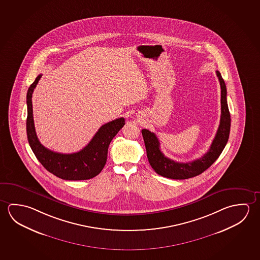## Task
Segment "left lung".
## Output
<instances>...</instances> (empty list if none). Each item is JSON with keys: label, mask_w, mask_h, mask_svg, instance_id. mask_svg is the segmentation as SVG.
Listing matches in <instances>:
<instances>
[{"label": "left lung", "mask_w": 260, "mask_h": 260, "mask_svg": "<svg viewBox=\"0 0 260 260\" xmlns=\"http://www.w3.org/2000/svg\"><path fill=\"white\" fill-rule=\"evenodd\" d=\"M217 76L221 88L220 122L217 128V134L213 140L212 144L210 145L209 151L202 157L193 161L186 163L174 161L162 153L161 150L159 149V141L153 132H150L149 129L146 128L141 131L149 164L157 174L172 179H187L193 178L208 170L221 154L226 142L229 141L231 119L226 103V88L225 81L218 71H217Z\"/></svg>", "instance_id": "8db88e82"}]
</instances>
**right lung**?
<instances>
[{
	"label": "right lung",
	"mask_w": 260,
	"mask_h": 260,
	"mask_svg": "<svg viewBox=\"0 0 260 260\" xmlns=\"http://www.w3.org/2000/svg\"><path fill=\"white\" fill-rule=\"evenodd\" d=\"M41 78L42 74L35 79L27 92L26 131L30 148L41 164L56 177L66 180L92 179L100 174L105 166L109 145L123 127L125 119L119 118L103 125L89 144L75 153H58L46 149L36 135L31 103L32 92Z\"/></svg>",
	"instance_id": "right-lung-1"
}]
</instances>
